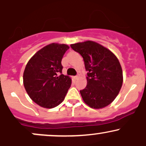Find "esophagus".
Segmentation results:
<instances>
[{
	"mask_svg": "<svg viewBox=\"0 0 146 146\" xmlns=\"http://www.w3.org/2000/svg\"><path fill=\"white\" fill-rule=\"evenodd\" d=\"M80 78V76H79V75H77V76H75V80H78V79Z\"/></svg>",
	"mask_w": 146,
	"mask_h": 146,
	"instance_id": "34e87169",
	"label": "esophagus"
}]
</instances>
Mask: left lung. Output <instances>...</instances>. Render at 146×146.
Masks as SVG:
<instances>
[{
	"label": "left lung",
	"mask_w": 146,
	"mask_h": 146,
	"mask_svg": "<svg viewBox=\"0 0 146 146\" xmlns=\"http://www.w3.org/2000/svg\"><path fill=\"white\" fill-rule=\"evenodd\" d=\"M71 46L82 56L85 68L88 71L86 88L80 91L84 102L94 109L110 104L123 84V71L116 56L94 41L78 42Z\"/></svg>",
	"instance_id": "left-lung-1"
}]
</instances>
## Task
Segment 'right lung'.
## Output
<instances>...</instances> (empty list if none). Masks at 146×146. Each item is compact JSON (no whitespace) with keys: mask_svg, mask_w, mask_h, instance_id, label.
I'll list each match as a JSON object with an SVG mask.
<instances>
[{"mask_svg":"<svg viewBox=\"0 0 146 146\" xmlns=\"http://www.w3.org/2000/svg\"><path fill=\"white\" fill-rule=\"evenodd\" d=\"M69 48L51 43L37 51L25 66L23 84L29 98L44 108H53L64 100L71 78L62 73V59Z\"/></svg>","mask_w":146,"mask_h":146,"instance_id":"add662e5","label":"right lung"}]
</instances>
